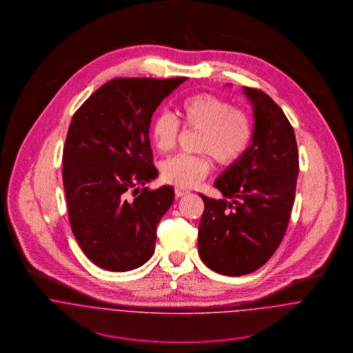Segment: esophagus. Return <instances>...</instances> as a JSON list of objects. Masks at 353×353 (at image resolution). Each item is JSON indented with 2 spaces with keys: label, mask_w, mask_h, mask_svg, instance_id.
Instances as JSON below:
<instances>
[{
  "label": "esophagus",
  "mask_w": 353,
  "mask_h": 353,
  "mask_svg": "<svg viewBox=\"0 0 353 353\" xmlns=\"http://www.w3.org/2000/svg\"><path fill=\"white\" fill-rule=\"evenodd\" d=\"M188 193H189V190H186V189H183V188H179V186H176V188H175V196H176V197L186 196Z\"/></svg>",
  "instance_id": "34e87169"
}]
</instances>
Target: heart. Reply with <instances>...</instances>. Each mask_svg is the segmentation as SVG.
Wrapping results in <instances>:
<instances>
[{
	"label": "heart",
	"mask_w": 353,
	"mask_h": 353,
	"mask_svg": "<svg viewBox=\"0 0 353 353\" xmlns=\"http://www.w3.org/2000/svg\"><path fill=\"white\" fill-rule=\"evenodd\" d=\"M182 125L200 130L196 151L200 154L179 153L168 157L161 165L165 182L179 188L197 186L212 168L213 157L221 165H232L248 152L252 140V121L243 108L213 94H196L179 104ZM151 136L160 152L172 151L181 136V123L170 111L154 114Z\"/></svg>",
	"instance_id": "obj_1"
}]
</instances>
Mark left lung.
I'll return each mask as SVG.
<instances>
[{
  "label": "left lung",
  "instance_id": "obj_1",
  "mask_svg": "<svg viewBox=\"0 0 353 353\" xmlns=\"http://www.w3.org/2000/svg\"><path fill=\"white\" fill-rule=\"evenodd\" d=\"M254 107L252 145L214 181L224 196H201L199 227L202 262L225 276L259 269L280 246L291 217L299 174L295 132L263 91L245 87Z\"/></svg>",
  "mask_w": 353,
  "mask_h": 353
}]
</instances>
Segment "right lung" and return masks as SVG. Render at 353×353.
<instances>
[{
    "instance_id": "right-lung-1",
    "label": "right lung",
    "mask_w": 353,
    "mask_h": 353,
    "mask_svg": "<svg viewBox=\"0 0 353 353\" xmlns=\"http://www.w3.org/2000/svg\"><path fill=\"white\" fill-rule=\"evenodd\" d=\"M186 80L112 79L72 118L62 153L69 223L81 250L105 270L136 269L154 252L157 225L175 193L171 186L145 188L159 175L151 118Z\"/></svg>"
}]
</instances>
